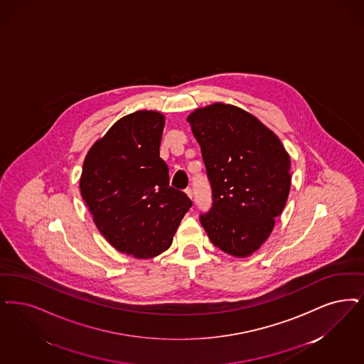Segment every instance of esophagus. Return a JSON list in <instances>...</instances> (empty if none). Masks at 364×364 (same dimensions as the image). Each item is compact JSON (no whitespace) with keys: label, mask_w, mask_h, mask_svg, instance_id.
<instances>
[{"label":"esophagus","mask_w":364,"mask_h":364,"mask_svg":"<svg viewBox=\"0 0 364 364\" xmlns=\"http://www.w3.org/2000/svg\"><path fill=\"white\" fill-rule=\"evenodd\" d=\"M186 193H187V195H188V198H191V199H192V189L189 188H187L186 189Z\"/></svg>","instance_id":"1"}]
</instances>
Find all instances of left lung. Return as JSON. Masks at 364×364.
Masks as SVG:
<instances>
[{"label": "left lung", "instance_id": "obj_1", "mask_svg": "<svg viewBox=\"0 0 364 364\" xmlns=\"http://www.w3.org/2000/svg\"><path fill=\"white\" fill-rule=\"evenodd\" d=\"M187 120L213 189L202 226L220 250L247 257L265 242L286 205L290 156L272 131L238 107L215 102Z\"/></svg>", "mask_w": 364, "mask_h": 364}]
</instances>
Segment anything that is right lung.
<instances>
[{
  "instance_id": "right-lung-1",
  "label": "right lung",
  "mask_w": 364,
  "mask_h": 364,
  "mask_svg": "<svg viewBox=\"0 0 364 364\" xmlns=\"http://www.w3.org/2000/svg\"><path fill=\"white\" fill-rule=\"evenodd\" d=\"M165 117L136 111L119 119L87 151L80 189L105 240L122 253L151 259L171 247L192 202L169 186L160 157Z\"/></svg>"
}]
</instances>
